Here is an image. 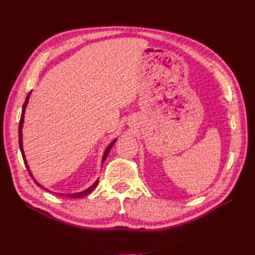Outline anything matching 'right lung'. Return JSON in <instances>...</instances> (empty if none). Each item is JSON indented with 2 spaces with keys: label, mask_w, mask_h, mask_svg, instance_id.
<instances>
[{
  "label": "right lung",
  "mask_w": 255,
  "mask_h": 255,
  "mask_svg": "<svg viewBox=\"0 0 255 255\" xmlns=\"http://www.w3.org/2000/svg\"><path fill=\"white\" fill-rule=\"evenodd\" d=\"M29 95H30V92L28 93V95H27V97H26V100H25V103H24V105H23V110H21V115H20V121H19V125H18V141H19V148H20V152H21V155H23V160H24V163H25V165H26V167H27V171H28V173H29V175L32 177V174L30 173V170H29V167H28V165H27V162H26V159H25V154H24V151H23V143H21V128H23V123H24V114H25V110H26V106H27V103H28V100H29ZM115 141L116 140H114V141L108 145L107 147V149L105 150V153H104V155H103V163H104V161H105V159H106V156L108 155V153H110V151H111V149H112V147L114 145V143H115ZM32 180H34V182L37 184L38 186H40V187H42L39 183H38L34 177H32ZM97 183H99V180H97L93 185L92 186H90L88 189H85V191H83V192H81V193H77V194H68V195H63V194H58V195H60V196H66V197H71V198H80V197H83V196H85V195H88V194H90L92 191H93V189L97 186ZM44 188V187H42ZM46 189V188H45Z\"/></svg>",
  "instance_id": "right-lung-1"
}]
</instances>
